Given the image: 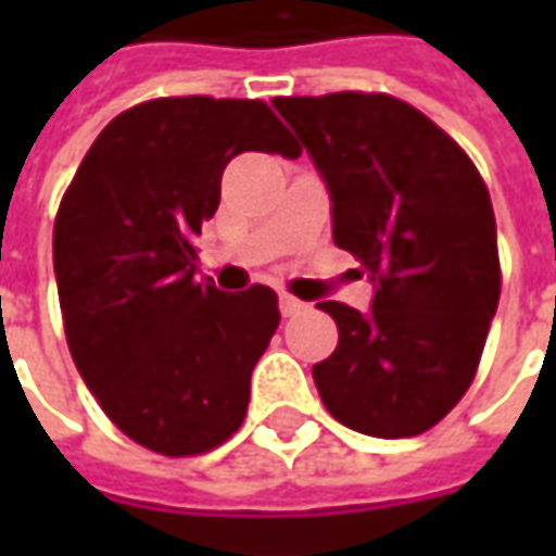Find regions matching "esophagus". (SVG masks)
<instances>
[{"mask_svg": "<svg viewBox=\"0 0 556 556\" xmlns=\"http://www.w3.org/2000/svg\"><path fill=\"white\" fill-rule=\"evenodd\" d=\"M278 309H281L285 318H290V315H300V312L306 309V303H300V300L290 296V293H281V296H278Z\"/></svg>", "mask_w": 556, "mask_h": 556, "instance_id": "1", "label": "esophagus"}]
</instances>
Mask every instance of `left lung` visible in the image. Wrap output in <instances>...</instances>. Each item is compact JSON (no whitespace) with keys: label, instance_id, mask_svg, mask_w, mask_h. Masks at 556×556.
Segmentation results:
<instances>
[{"label":"left lung","instance_id":"8db88e82","mask_svg":"<svg viewBox=\"0 0 556 556\" xmlns=\"http://www.w3.org/2000/svg\"><path fill=\"white\" fill-rule=\"evenodd\" d=\"M331 194L333 244L374 285L371 309L337 300L340 343L312 377L343 427L417 437L448 415L480 365L502 271L489 191L455 141L412 104L333 92L275 98Z\"/></svg>","mask_w":556,"mask_h":556}]
</instances>
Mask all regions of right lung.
<instances>
[{
	"label": "right lung",
	"mask_w": 556,
	"mask_h": 556,
	"mask_svg": "<svg viewBox=\"0 0 556 556\" xmlns=\"http://www.w3.org/2000/svg\"><path fill=\"white\" fill-rule=\"evenodd\" d=\"M244 151L296 157L263 101H144L101 129L54 219L76 371L126 437L169 458L241 427L250 374L281 321L271 288L223 293L194 275L223 169Z\"/></svg>",
	"instance_id": "add662e5"
}]
</instances>
